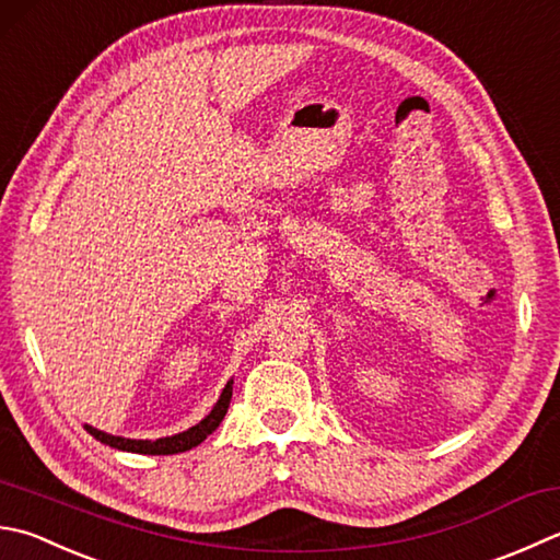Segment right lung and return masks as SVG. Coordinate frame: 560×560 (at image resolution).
I'll return each mask as SVG.
<instances>
[{
    "mask_svg": "<svg viewBox=\"0 0 560 560\" xmlns=\"http://www.w3.org/2000/svg\"><path fill=\"white\" fill-rule=\"evenodd\" d=\"M229 402H231V383L224 387V393H221L217 407L209 411V415L202 421H199L197 427L183 431V434L165 436V439H158V441L121 439V436L104 434V431H97V429H92V427H84V429H88L94 439L102 441V444L112 446V448L131 451V453H149V456H173V453H183V451L195 448L197 444H202V441L221 424V419H224L226 409H229Z\"/></svg>",
    "mask_w": 560,
    "mask_h": 560,
    "instance_id": "add662e5",
    "label": "right lung"
}]
</instances>
